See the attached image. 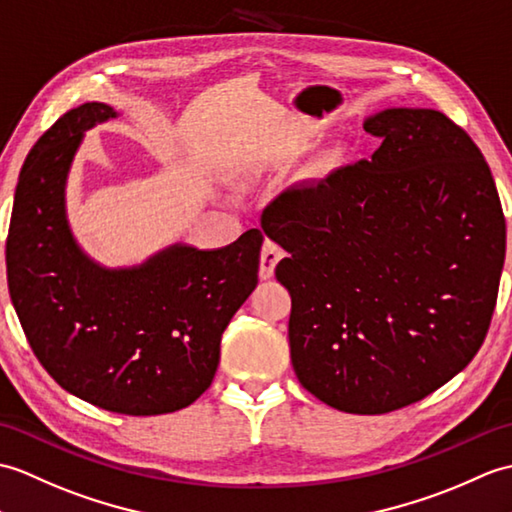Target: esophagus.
I'll return each mask as SVG.
<instances>
[{
  "instance_id": "esophagus-1",
  "label": "esophagus",
  "mask_w": 512,
  "mask_h": 512,
  "mask_svg": "<svg viewBox=\"0 0 512 512\" xmlns=\"http://www.w3.org/2000/svg\"><path fill=\"white\" fill-rule=\"evenodd\" d=\"M282 256H285V254H282V249L274 241H265L263 249H260V269H258L260 278H263V280L274 278L276 265L280 263Z\"/></svg>"
}]
</instances>
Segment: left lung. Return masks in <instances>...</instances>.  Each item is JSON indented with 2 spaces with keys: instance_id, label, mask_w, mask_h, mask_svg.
<instances>
[{
  "instance_id": "8db88e82",
  "label": "left lung",
  "mask_w": 512,
  "mask_h": 512,
  "mask_svg": "<svg viewBox=\"0 0 512 512\" xmlns=\"http://www.w3.org/2000/svg\"><path fill=\"white\" fill-rule=\"evenodd\" d=\"M363 129L370 160L291 188L263 212L289 256L298 381L348 414L425 399L480 350L497 302L506 221L491 168L445 113L390 107Z\"/></svg>"
}]
</instances>
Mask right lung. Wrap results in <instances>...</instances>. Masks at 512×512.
<instances>
[{
  "label": "right lung",
  "mask_w": 512,
  "mask_h": 512,
  "mask_svg": "<svg viewBox=\"0 0 512 512\" xmlns=\"http://www.w3.org/2000/svg\"><path fill=\"white\" fill-rule=\"evenodd\" d=\"M113 118L105 102H85L32 146L6 241L8 291L63 390L107 412L168 414L210 388L221 335L258 285L263 234L219 249L173 243L131 267L96 263L67 219V179L85 131Z\"/></svg>",
  "instance_id": "1"
}]
</instances>
